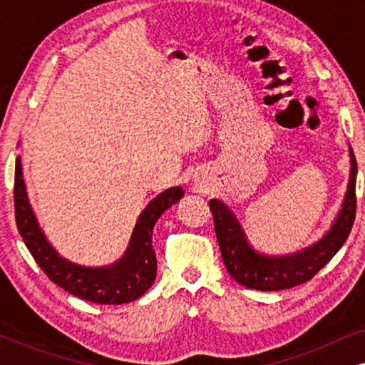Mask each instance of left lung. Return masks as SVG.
Masks as SVG:
<instances>
[{"mask_svg": "<svg viewBox=\"0 0 365 365\" xmlns=\"http://www.w3.org/2000/svg\"><path fill=\"white\" fill-rule=\"evenodd\" d=\"M356 176L357 163L351 151V179L347 194L331 231L304 251L282 257H267L251 249L241 226L226 204L211 199L209 207L212 211L219 249L224 266L234 281L256 291H282L311 281L336 256L351 234L357 207Z\"/></svg>", "mask_w": 365, "mask_h": 365, "instance_id": "8db88e82", "label": "left lung"}]
</instances>
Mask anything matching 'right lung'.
Segmentation results:
<instances>
[{"label": "right lung", "instance_id": "add662e5", "mask_svg": "<svg viewBox=\"0 0 365 365\" xmlns=\"http://www.w3.org/2000/svg\"><path fill=\"white\" fill-rule=\"evenodd\" d=\"M182 196L181 187H171L148 204L138 219L126 254L118 262L108 267H84L63 259L46 241L29 206L19 156L14 166V217L24 244L54 284L94 304H128L153 286L158 267L151 246L153 227L161 214Z\"/></svg>", "mask_w": 365, "mask_h": 365}]
</instances>
